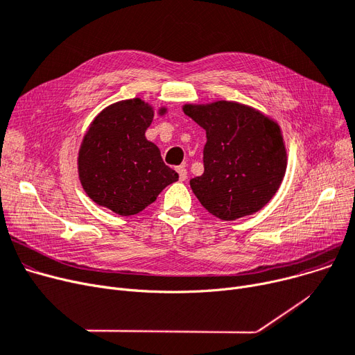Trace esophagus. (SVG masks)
Instances as JSON below:
<instances>
[{
  "label": "esophagus",
  "instance_id": "obj_1",
  "mask_svg": "<svg viewBox=\"0 0 355 355\" xmlns=\"http://www.w3.org/2000/svg\"><path fill=\"white\" fill-rule=\"evenodd\" d=\"M177 171L180 175V181H185V178H187V170H185V166L184 165L177 166Z\"/></svg>",
  "mask_w": 355,
  "mask_h": 355
}]
</instances>
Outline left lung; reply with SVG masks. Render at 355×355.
Masks as SVG:
<instances>
[{
  "label": "left lung",
  "mask_w": 355,
  "mask_h": 355,
  "mask_svg": "<svg viewBox=\"0 0 355 355\" xmlns=\"http://www.w3.org/2000/svg\"><path fill=\"white\" fill-rule=\"evenodd\" d=\"M182 110L207 135L204 173L190 180L201 206L226 221L262 210L281 187L288 166L281 125L234 101L185 103Z\"/></svg>",
  "instance_id": "left-lung-1"
}]
</instances>
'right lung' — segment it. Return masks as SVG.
<instances>
[{"label": "right lung", "instance_id": "1", "mask_svg": "<svg viewBox=\"0 0 355 355\" xmlns=\"http://www.w3.org/2000/svg\"><path fill=\"white\" fill-rule=\"evenodd\" d=\"M155 109L141 98L102 109L86 130L78 154V173L85 193L98 206L119 216H134L154 202L178 180L166 166L159 148L145 138ZM158 114H166L161 106Z\"/></svg>", "mask_w": 355, "mask_h": 355}]
</instances>
